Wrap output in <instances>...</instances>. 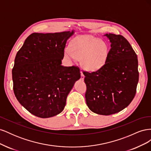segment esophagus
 Instances as JSON below:
<instances>
[{
  "label": "esophagus",
  "instance_id": "esophagus-1",
  "mask_svg": "<svg viewBox=\"0 0 151 151\" xmlns=\"http://www.w3.org/2000/svg\"><path fill=\"white\" fill-rule=\"evenodd\" d=\"M84 75L83 74V72H81V81H84Z\"/></svg>",
  "mask_w": 151,
  "mask_h": 151
}]
</instances>
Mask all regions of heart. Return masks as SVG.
I'll return each mask as SVG.
<instances>
[{"mask_svg":"<svg viewBox=\"0 0 151 151\" xmlns=\"http://www.w3.org/2000/svg\"><path fill=\"white\" fill-rule=\"evenodd\" d=\"M65 57L70 60L83 59L82 64L86 69L93 71L106 63L108 47L106 43L91 35H83L72 41L70 49H66Z\"/></svg>","mask_w":151,"mask_h":151,"instance_id":"b5f03b06","label":"heart"}]
</instances>
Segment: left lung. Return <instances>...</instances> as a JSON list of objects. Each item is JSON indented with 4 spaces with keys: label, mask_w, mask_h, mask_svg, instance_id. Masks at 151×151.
Returning <instances> with one entry per match:
<instances>
[{
    "label": "left lung",
    "mask_w": 151,
    "mask_h": 151,
    "mask_svg": "<svg viewBox=\"0 0 151 151\" xmlns=\"http://www.w3.org/2000/svg\"><path fill=\"white\" fill-rule=\"evenodd\" d=\"M111 42L104 65L94 72H84L86 104L93 112L110 115L129 106L139 81L138 60L123 36L106 34Z\"/></svg>",
    "instance_id": "obj_1"
}]
</instances>
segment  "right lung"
I'll return each instance as SVG.
<instances>
[{"label": "right lung", "mask_w": 151, "mask_h": 151, "mask_svg": "<svg viewBox=\"0 0 151 151\" xmlns=\"http://www.w3.org/2000/svg\"><path fill=\"white\" fill-rule=\"evenodd\" d=\"M74 33H32L16 54L12 70L14 93L22 106L36 116L60 113L80 79L78 67L61 65L66 42Z\"/></svg>", "instance_id": "add662e5"}]
</instances>
